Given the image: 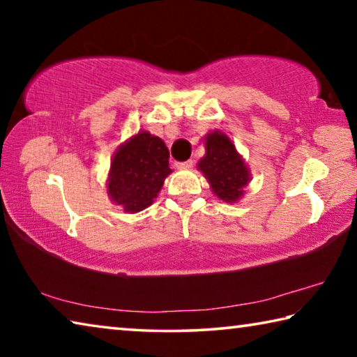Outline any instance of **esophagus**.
I'll list each match as a JSON object with an SVG mask.
<instances>
[{
  "label": "esophagus",
  "instance_id": "1",
  "mask_svg": "<svg viewBox=\"0 0 357 357\" xmlns=\"http://www.w3.org/2000/svg\"><path fill=\"white\" fill-rule=\"evenodd\" d=\"M176 167L178 168H192L193 167V160L189 159V160H185V162H178Z\"/></svg>",
  "mask_w": 357,
  "mask_h": 357
}]
</instances>
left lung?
<instances>
[{
    "instance_id": "obj_1",
    "label": "left lung",
    "mask_w": 357,
    "mask_h": 357,
    "mask_svg": "<svg viewBox=\"0 0 357 357\" xmlns=\"http://www.w3.org/2000/svg\"><path fill=\"white\" fill-rule=\"evenodd\" d=\"M213 192L223 202L233 203L243 195L250 181L249 170L231 140L220 132L206 137V155L198 164Z\"/></svg>"
}]
</instances>
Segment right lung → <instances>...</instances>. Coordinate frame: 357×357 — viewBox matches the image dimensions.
<instances>
[{
    "label": "right lung",
    "mask_w": 357,
    "mask_h": 357,
    "mask_svg": "<svg viewBox=\"0 0 357 357\" xmlns=\"http://www.w3.org/2000/svg\"><path fill=\"white\" fill-rule=\"evenodd\" d=\"M170 153L159 137L140 132L114 154L108 178V195L128 213L153 204L165 178Z\"/></svg>",
    "instance_id": "1"
}]
</instances>
